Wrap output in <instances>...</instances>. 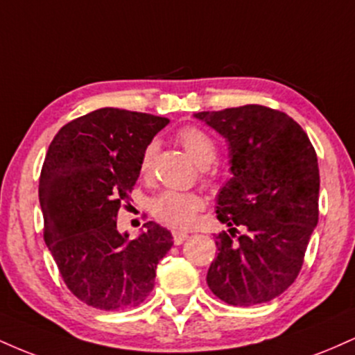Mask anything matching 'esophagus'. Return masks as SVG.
Instances as JSON below:
<instances>
[{
	"label": "esophagus",
	"instance_id": "34e87169",
	"mask_svg": "<svg viewBox=\"0 0 355 355\" xmlns=\"http://www.w3.org/2000/svg\"><path fill=\"white\" fill-rule=\"evenodd\" d=\"M172 235H173L175 245H180V243H183L187 239H189V234H187V232H180V230H173Z\"/></svg>",
	"mask_w": 355,
	"mask_h": 355
}]
</instances>
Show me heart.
<instances>
[{
    "mask_svg": "<svg viewBox=\"0 0 355 355\" xmlns=\"http://www.w3.org/2000/svg\"><path fill=\"white\" fill-rule=\"evenodd\" d=\"M177 140L197 165L209 166L217 158V144L200 126H183L177 132ZM155 153H157V145L152 141L145 146L141 153L140 173L144 177H148L152 172ZM203 205H205V200L202 195L195 191H164L153 200L152 211L155 218L165 225L173 227V229H189L193 223L195 215L203 209Z\"/></svg>",
    "mask_w": 355,
    "mask_h": 355,
    "instance_id": "b5f03b06",
    "label": "heart"
}]
</instances>
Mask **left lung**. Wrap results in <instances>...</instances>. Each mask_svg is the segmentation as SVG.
<instances>
[{"instance_id":"left-lung-1","label":"left lung","mask_w":355,"mask_h":355,"mask_svg":"<svg viewBox=\"0 0 355 355\" xmlns=\"http://www.w3.org/2000/svg\"><path fill=\"white\" fill-rule=\"evenodd\" d=\"M195 116L227 138L234 173L217 200V218L230 230L215 239L207 284L230 305L268 302L294 284L319 222L315 148L287 113L262 105Z\"/></svg>"}]
</instances>
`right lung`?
Here are the masks:
<instances>
[{"label": "right lung", "instance_id": "obj_1", "mask_svg": "<svg viewBox=\"0 0 355 355\" xmlns=\"http://www.w3.org/2000/svg\"><path fill=\"white\" fill-rule=\"evenodd\" d=\"M168 118L100 108L61 126L40 175L43 237L76 299L100 311L140 305L155 285L172 234L146 222L135 240L116 229L118 209L140 175L145 146Z\"/></svg>", "mask_w": 355, "mask_h": 355}]
</instances>
